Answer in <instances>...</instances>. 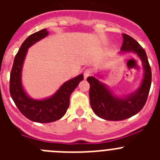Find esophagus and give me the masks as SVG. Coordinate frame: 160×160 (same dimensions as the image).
<instances>
[{
    "label": "esophagus",
    "instance_id": "1",
    "mask_svg": "<svg viewBox=\"0 0 160 160\" xmlns=\"http://www.w3.org/2000/svg\"><path fill=\"white\" fill-rule=\"evenodd\" d=\"M91 73H92L91 69H87V70H85L84 73H83V74H84V78L87 79L89 76L91 75Z\"/></svg>",
    "mask_w": 160,
    "mask_h": 160
}]
</instances>
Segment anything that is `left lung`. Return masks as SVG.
Masks as SVG:
<instances>
[{"label": "left lung", "mask_w": 160, "mask_h": 160, "mask_svg": "<svg viewBox=\"0 0 160 160\" xmlns=\"http://www.w3.org/2000/svg\"><path fill=\"white\" fill-rule=\"evenodd\" d=\"M121 53H135L143 66V79L135 92L123 97L113 94L108 87L94 77H88L90 83V101L93 111L100 118L109 121H120L138 114L148 99L151 85L152 70L148 56L142 46L133 38L123 33Z\"/></svg>", "instance_id": "obj_1"}]
</instances>
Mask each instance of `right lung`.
<instances>
[{
    "instance_id": "1",
    "label": "right lung",
    "mask_w": 160,
    "mask_h": 160,
    "mask_svg": "<svg viewBox=\"0 0 160 160\" xmlns=\"http://www.w3.org/2000/svg\"><path fill=\"white\" fill-rule=\"evenodd\" d=\"M48 33L47 29H44L25 39L15 56L9 81L10 95L18 110L29 120L41 123L54 122L64 116L70 106V94L83 80L82 74H79L63 83L53 95L44 99H33L25 93L22 86V74L28 49L46 38Z\"/></svg>"
}]
</instances>
